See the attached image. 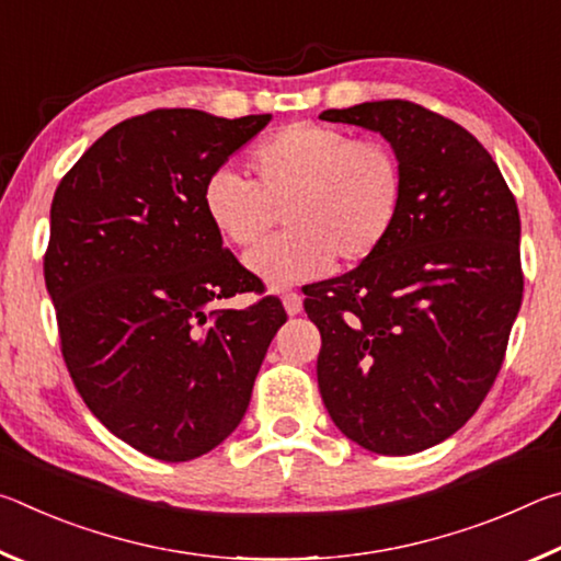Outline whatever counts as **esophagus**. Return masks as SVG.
Listing matches in <instances>:
<instances>
[{"mask_svg":"<svg viewBox=\"0 0 561 561\" xmlns=\"http://www.w3.org/2000/svg\"><path fill=\"white\" fill-rule=\"evenodd\" d=\"M284 309H287V314L289 317H297V314H301V309H304V304H301V297L297 291H287L284 294Z\"/></svg>","mask_w":561,"mask_h":561,"instance_id":"esophagus-1","label":"esophagus"}]
</instances>
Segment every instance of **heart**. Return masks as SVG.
Here are the masks:
<instances>
[{
	"label": "heart",
	"instance_id": "heart-1",
	"mask_svg": "<svg viewBox=\"0 0 561 561\" xmlns=\"http://www.w3.org/2000/svg\"><path fill=\"white\" fill-rule=\"evenodd\" d=\"M252 183L217 170L203 187V210L220 240L247 250L264 240L277 210L289 232L247 257L274 289L314 279L334 257L358 264L381 250L403 207L405 180L391 146L321 123H291L250 158Z\"/></svg>",
	"mask_w": 561,
	"mask_h": 561
}]
</instances>
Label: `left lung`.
Listing matches in <instances>:
<instances>
[{
	"label": "left lung",
	"instance_id": "8db88e82",
	"mask_svg": "<svg viewBox=\"0 0 561 561\" xmlns=\"http://www.w3.org/2000/svg\"><path fill=\"white\" fill-rule=\"evenodd\" d=\"M319 118L381 133L405 180L381 250L304 289L321 334L319 391L360 448L421 453L460 431L500 374L525 287L515 195L472 133L417 103Z\"/></svg>",
	"mask_w": 561,
	"mask_h": 561
}]
</instances>
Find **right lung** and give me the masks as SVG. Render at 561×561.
<instances>
[{
	"label": "right lung",
	"instance_id": "add662e5",
	"mask_svg": "<svg viewBox=\"0 0 561 561\" xmlns=\"http://www.w3.org/2000/svg\"><path fill=\"white\" fill-rule=\"evenodd\" d=\"M272 121L158 108L113 126L61 178L44 257L61 354L89 411L130 448L185 462L244 417L282 301L210 309L260 279L203 210L207 178Z\"/></svg>",
	"mask_w": 561,
	"mask_h": 561
}]
</instances>
